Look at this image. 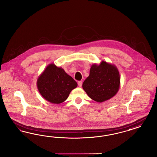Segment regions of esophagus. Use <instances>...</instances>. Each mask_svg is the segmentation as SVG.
I'll use <instances>...</instances> for the list:
<instances>
[{
    "instance_id": "obj_1",
    "label": "esophagus",
    "mask_w": 157,
    "mask_h": 157,
    "mask_svg": "<svg viewBox=\"0 0 157 157\" xmlns=\"http://www.w3.org/2000/svg\"><path fill=\"white\" fill-rule=\"evenodd\" d=\"M78 83V86H79V87H81V86H82V81H79Z\"/></svg>"
}]
</instances>
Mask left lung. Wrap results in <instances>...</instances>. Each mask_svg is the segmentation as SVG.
Listing matches in <instances>:
<instances>
[{
    "label": "left lung",
    "instance_id": "obj_1",
    "mask_svg": "<svg viewBox=\"0 0 157 157\" xmlns=\"http://www.w3.org/2000/svg\"><path fill=\"white\" fill-rule=\"evenodd\" d=\"M120 86V78L117 68L105 61L91 66L89 76L82 85L87 94L97 102H104L114 97Z\"/></svg>",
    "mask_w": 157,
    "mask_h": 157
}]
</instances>
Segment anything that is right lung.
Segmentation results:
<instances>
[{"instance_id":"1","label":"right lung","mask_w":157,"mask_h":157,"mask_svg":"<svg viewBox=\"0 0 157 157\" xmlns=\"http://www.w3.org/2000/svg\"><path fill=\"white\" fill-rule=\"evenodd\" d=\"M78 84L62 67L49 64L38 76L37 86L45 100L52 104H59L67 99Z\"/></svg>"}]
</instances>
